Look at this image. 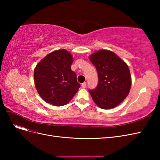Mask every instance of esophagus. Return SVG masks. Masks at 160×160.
I'll return each mask as SVG.
<instances>
[{
  "label": "esophagus",
  "instance_id": "esophagus-1",
  "mask_svg": "<svg viewBox=\"0 0 160 160\" xmlns=\"http://www.w3.org/2000/svg\"><path fill=\"white\" fill-rule=\"evenodd\" d=\"M81 88H83V89L86 88V83H85V82H84L83 83H82V84H81Z\"/></svg>",
  "mask_w": 160,
  "mask_h": 160
}]
</instances>
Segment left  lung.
<instances>
[{"label":"left lung","instance_id":"obj_1","mask_svg":"<svg viewBox=\"0 0 160 160\" xmlns=\"http://www.w3.org/2000/svg\"><path fill=\"white\" fill-rule=\"evenodd\" d=\"M89 59L98 71L97 88L89 90L97 105L109 109L117 107L127 98L132 86V77L128 65L113 52L100 50Z\"/></svg>","mask_w":160,"mask_h":160}]
</instances>
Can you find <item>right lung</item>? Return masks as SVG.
<instances>
[{"mask_svg": "<svg viewBox=\"0 0 160 160\" xmlns=\"http://www.w3.org/2000/svg\"><path fill=\"white\" fill-rule=\"evenodd\" d=\"M71 53L65 49L52 51L37 65L34 80L38 93L45 102L62 106L72 99L80 88L71 69Z\"/></svg>", "mask_w": 160, "mask_h": 160, "instance_id": "1", "label": "right lung"}]
</instances>
